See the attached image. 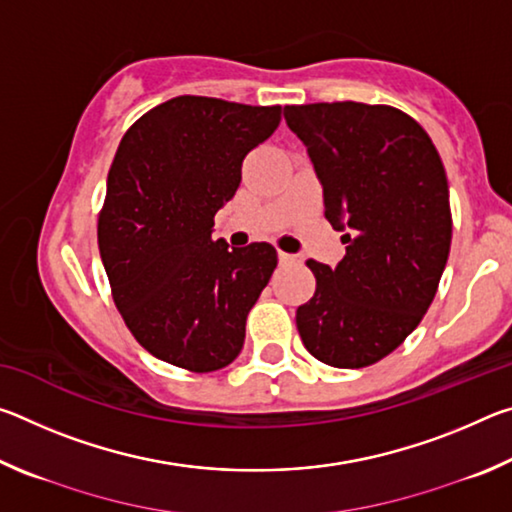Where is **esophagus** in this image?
Listing matches in <instances>:
<instances>
[{
  "label": "esophagus",
  "mask_w": 512,
  "mask_h": 512,
  "mask_svg": "<svg viewBox=\"0 0 512 512\" xmlns=\"http://www.w3.org/2000/svg\"><path fill=\"white\" fill-rule=\"evenodd\" d=\"M277 259H280V264H289V262H293V259H296V257L289 255V253H282V250H280V253H277Z\"/></svg>",
  "instance_id": "34e87169"
}]
</instances>
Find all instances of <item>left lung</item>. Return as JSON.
<instances>
[{"instance_id":"1","label":"left lung","mask_w":512,"mask_h":512,"mask_svg":"<svg viewBox=\"0 0 512 512\" xmlns=\"http://www.w3.org/2000/svg\"><path fill=\"white\" fill-rule=\"evenodd\" d=\"M323 185L325 219L345 235L336 268L309 259L314 298L296 311L311 357L366 368L427 314L452 244L443 160L406 112L357 101L284 106Z\"/></svg>"}]
</instances>
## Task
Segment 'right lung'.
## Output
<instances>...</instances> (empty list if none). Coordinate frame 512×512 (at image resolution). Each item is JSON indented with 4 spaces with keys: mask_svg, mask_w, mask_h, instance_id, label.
<instances>
[{
    "mask_svg": "<svg viewBox=\"0 0 512 512\" xmlns=\"http://www.w3.org/2000/svg\"><path fill=\"white\" fill-rule=\"evenodd\" d=\"M280 112L185 94L137 119L112 160L97 228L112 300L137 343L171 366L214 372L244 348L277 253L214 241V214Z\"/></svg>",
    "mask_w": 512,
    "mask_h": 512,
    "instance_id": "add662e5",
    "label": "right lung"
}]
</instances>
